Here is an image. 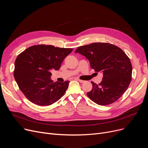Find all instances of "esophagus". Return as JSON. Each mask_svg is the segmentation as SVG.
<instances>
[{
    "label": "esophagus",
    "mask_w": 148,
    "mask_h": 148,
    "mask_svg": "<svg viewBox=\"0 0 148 148\" xmlns=\"http://www.w3.org/2000/svg\"><path fill=\"white\" fill-rule=\"evenodd\" d=\"M78 81H79V82H80L81 83H83L85 82V81H84V80H80V79H78Z\"/></svg>",
    "instance_id": "34e87169"
}]
</instances>
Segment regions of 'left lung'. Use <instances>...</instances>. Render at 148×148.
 I'll use <instances>...</instances> for the list:
<instances>
[{
    "mask_svg": "<svg viewBox=\"0 0 148 148\" xmlns=\"http://www.w3.org/2000/svg\"><path fill=\"white\" fill-rule=\"evenodd\" d=\"M75 53L86 57L96 72L103 73L99 84L91 82L92 89L87 95L92 101L99 105H108L126 91L131 80L132 65L122 49L109 43L95 42L80 46Z\"/></svg>",
    "mask_w": 148,
    "mask_h": 148,
    "instance_id": "left-lung-1",
    "label": "left lung"
}]
</instances>
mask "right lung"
I'll return each instance as SVG.
<instances>
[{
	"label": "right lung",
	"mask_w": 148,
	"mask_h": 148,
	"mask_svg": "<svg viewBox=\"0 0 148 148\" xmlns=\"http://www.w3.org/2000/svg\"><path fill=\"white\" fill-rule=\"evenodd\" d=\"M73 49L37 45L20 54L15 62L14 76L25 97L38 106H49L66 92L69 81L54 83L51 70H59Z\"/></svg>",
	"instance_id": "add662e5"
}]
</instances>
